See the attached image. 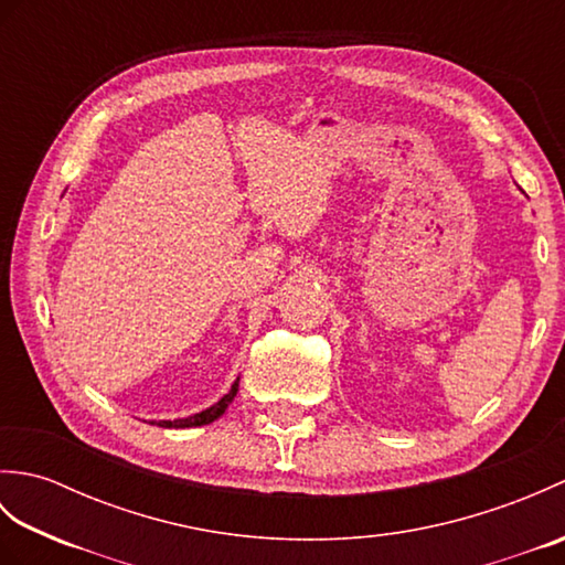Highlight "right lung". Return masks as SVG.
<instances>
[{
    "label": "right lung",
    "mask_w": 565,
    "mask_h": 565,
    "mask_svg": "<svg viewBox=\"0 0 565 565\" xmlns=\"http://www.w3.org/2000/svg\"><path fill=\"white\" fill-rule=\"evenodd\" d=\"M237 386H239V379H235V383L231 386V391H227L218 403H213L211 407H206V411H201V413H196V415L179 417V419H152L150 425H158V427H164V429H186V427H201V425H209V423H213V419H218V417L227 411V405H231V403H233V398H235Z\"/></svg>",
    "instance_id": "right-lung-1"
}]
</instances>
